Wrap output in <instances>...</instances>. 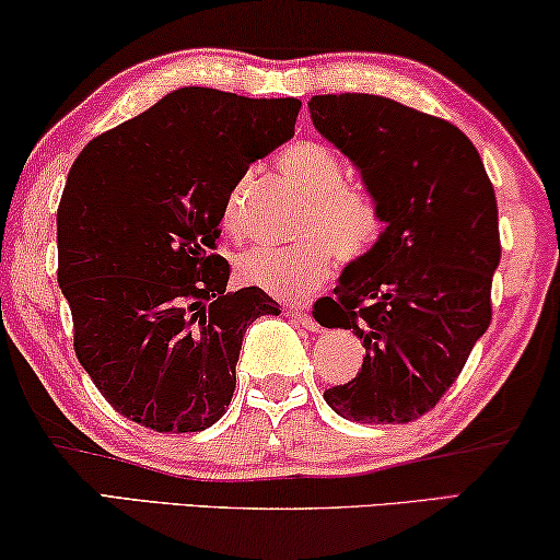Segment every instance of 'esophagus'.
I'll return each mask as SVG.
<instances>
[{
  "label": "esophagus",
  "instance_id": "34e87169",
  "mask_svg": "<svg viewBox=\"0 0 560 560\" xmlns=\"http://www.w3.org/2000/svg\"><path fill=\"white\" fill-rule=\"evenodd\" d=\"M289 317L294 319L296 325H302L304 329H310V332H317V329H319L317 319H314L312 314L306 312V310H299V306H291V310H289Z\"/></svg>",
  "mask_w": 560,
  "mask_h": 560
}]
</instances>
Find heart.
<instances>
[{
	"mask_svg": "<svg viewBox=\"0 0 560 560\" xmlns=\"http://www.w3.org/2000/svg\"><path fill=\"white\" fill-rule=\"evenodd\" d=\"M281 175L306 195L296 233L287 248H254L238 258V277L279 299H304L332 277L335 256L342 266H360L381 246L385 215L365 187L345 183V170L327 147L296 141L279 154ZM250 172L235 179L223 205V223L233 233L246 223Z\"/></svg>",
	"mask_w": 560,
	"mask_h": 560,
	"instance_id": "obj_1",
	"label": "heart"
}]
</instances>
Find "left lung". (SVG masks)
<instances>
[{
  "instance_id": "left-lung-1",
  "label": "left lung",
  "mask_w": 560,
  "mask_h": 560,
  "mask_svg": "<svg viewBox=\"0 0 560 560\" xmlns=\"http://www.w3.org/2000/svg\"><path fill=\"white\" fill-rule=\"evenodd\" d=\"M310 114L385 215L381 246L319 310V325L352 329L365 348L325 400L358 423H408L452 388L492 322L494 187L475 144L439 116L368 93L314 96Z\"/></svg>"
}]
</instances>
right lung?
Segmentation results:
<instances>
[{
  "label": "right lung",
  "mask_w": 560,
  "mask_h": 560,
  "mask_svg": "<svg viewBox=\"0 0 560 560\" xmlns=\"http://www.w3.org/2000/svg\"><path fill=\"white\" fill-rule=\"evenodd\" d=\"M299 98L179 89L98 133L58 205V283L73 350L116 411L162 434L225 413L250 322L279 314L261 289L225 291L218 250L235 179L294 137Z\"/></svg>",
  "instance_id": "1"
}]
</instances>
